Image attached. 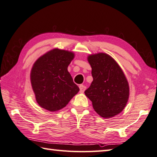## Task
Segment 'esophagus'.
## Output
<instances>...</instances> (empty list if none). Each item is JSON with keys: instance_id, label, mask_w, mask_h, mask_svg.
<instances>
[{"instance_id": "obj_1", "label": "esophagus", "mask_w": 157, "mask_h": 157, "mask_svg": "<svg viewBox=\"0 0 157 157\" xmlns=\"http://www.w3.org/2000/svg\"><path fill=\"white\" fill-rule=\"evenodd\" d=\"M79 92H80L81 93H83L84 92V90H86V86H84V85H82V84L79 85Z\"/></svg>"}]
</instances>
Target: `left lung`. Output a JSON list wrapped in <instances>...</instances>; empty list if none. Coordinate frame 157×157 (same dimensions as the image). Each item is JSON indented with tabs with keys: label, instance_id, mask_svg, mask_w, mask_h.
<instances>
[{
	"label": "left lung",
	"instance_id": "8db88e82",
	"mask_svg": "<svg viewBox=\"0 0 157 157\" xmlns=\"http://www.w3.org/2000/svg\"><path fill=\"white\" fill-rule=\"evenodd\" d=\"M88 61L93 80L85 95L102 117L118 115L129 98V85L123 71L112 57L104 53L90 55Z\"/></svg>",
	"mask_w": 157,
	"mask_h": 157
}]
</instances>
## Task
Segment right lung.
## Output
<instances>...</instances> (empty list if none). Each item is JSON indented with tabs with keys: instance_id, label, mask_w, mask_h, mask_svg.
Segmentation results:
<instances>
[{
	"instance_id": "add662e5",
	"label": "right lung",
	"mask_w": 157,
	"mask_h": 157,
	"mask_svg": "<svg viewBox=\"0 0 157 157\" xmlns=\"http://www.w3.org/2000/svg\"><path fill=\"white\" fill-rule=\"evenodd\" d=\"M74 56L71 51L54 49L34 63L30 79L40 106L51 112L59 110L79 92L67 70Z\"/></svg>"
}]
</instances>
